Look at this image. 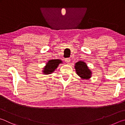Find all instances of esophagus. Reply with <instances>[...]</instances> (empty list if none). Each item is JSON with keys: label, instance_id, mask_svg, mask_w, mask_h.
<instances>
[{"label": "esophagus", "instance_id": "1", "mask_svg": "<svg viewBox=\"0 0 125 125\" xmlns=\"http://www.w3.org/2000/svg\"><path fill=\"white\" fill-rule=\"evenodd\" d=\"M65 62H66L67 63H68V64H69V63H70V61H71V59L70 58H66V59H65Z\"/></svg>", "mask_w": 125, "mask_h": 125}]
</instances>
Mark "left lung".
Masks as SVG:
<instances>
[{
  "label": "left lung",
  "instance_id": "8db88e82",
  "mask_svg": "<svg viewBox=\"0 0 125 125\" xmlns=\"http://www.w3.org/2000/svg\"><path fill=\"white\" fill-rule=\"evenodd\" d=\"M74 67L77 74L82 79H88L91 77L92 73L85 62L80 61L76 63Z\"/></svg>",
  "mask_w": 125,
  "mask_h": 125
}]
</instances>
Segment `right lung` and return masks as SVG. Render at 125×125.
I'll list each match as a JSON object with an SVG mask.
<instances>
[{
	"label": "right lung",
	"mask_w": 125,
	"mask_h": 125,
	"mask_svg": "<svg viewBox=\"0 0 125 125\" xmlns=\"http://www.w3.org/2000/svg\"><path fill=\"white\" fill-rule=\"evenodd\" d=\"M60 63H62V60L59 59L49 60L48 62L46 63V66L44 67V70H43V73L44 74H48L53 73Z\"/></svg>",
	"instance_id": "add662e5"
}]
</instances>
